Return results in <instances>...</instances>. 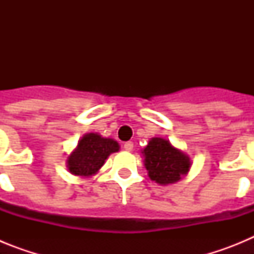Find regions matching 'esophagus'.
Returning <instances> with one entry per match:
<instances>
[{
  "instance_id": "esophagus-1",
  "label": "esophagus",
  "mask_w": 254,
  "mask_h": 254,
  "mask_svg": "<svg viewBox=\"0 0 254 254\" xmlns=\"http://www.w3.org/2000/svg\"><path fill=\"white\" fill-rule=\"evenodd\" d=\"M123 147H125L126 151H132V149H133V142H131V141H128V142H125Z\"/></svg>"
}]
</instances>
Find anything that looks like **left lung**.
<instances>
[{"mask_svg": "<svg viewBox=\"0 0 254 254\" xmlns=\"http://www.w3.org/2000/svg\"><path fill=\"white\" fill-rule=\"evenodd\" d=\"M150 179L159 185L176 183L190 168L188 155L176 149L165 138L154 137L142 151Z\"/></svg>", "mask_w": 254, "mask_h": 254, "instance_id": "8db88e82", "label": "left lung"}]
</instances>
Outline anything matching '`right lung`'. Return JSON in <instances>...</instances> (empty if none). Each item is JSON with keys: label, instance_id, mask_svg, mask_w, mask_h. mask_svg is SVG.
Instances as JSON below:
<instances>
[{"label": "right lung", "instance_id": "add662e5", "mask_svg": "<svg viewBox=\"0 0 254 254\" xmlns=\"http://www.w3.org/2000/svg\"><path fill=\"white\" fill-rule=\"evenodd\" d=\"M118 150L120 145L113 138L102 137L93 132L86 133L67 159V168L73 176L90 177L103 167L112 152Z\"/></svg>", "mask_w": 254, "mask_h": 254}]
</instances>
